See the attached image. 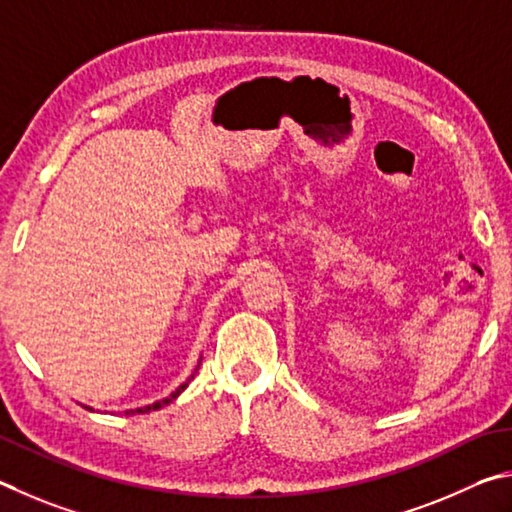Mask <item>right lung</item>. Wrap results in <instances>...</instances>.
<instances>
[{
	"label": "right lung",
	"instance_id": "1",
	"mask_svg": "<svg viewBox=\"0 0 512 512\" xmlns=\"http://www.w3.org/2000/svg\"><path fill=\"white\" fill-rule=\"evenodd\" d=\"M197 369H200V364H197ZM197 369H195V371H197ZM191 378H193V375H191ZM186 387H188V382H184L182 387L175 389L173 393H170L168 398H164V400H157V402H152V405H148V407H141V409H130V411H125V414L130 416V414H148V411H157V409H161V407H166L168 402H173V400L179 396V393H182Z\"/></svg>",
	"mask_w": 512,
	"mask_h": 512
}]
</instances>
